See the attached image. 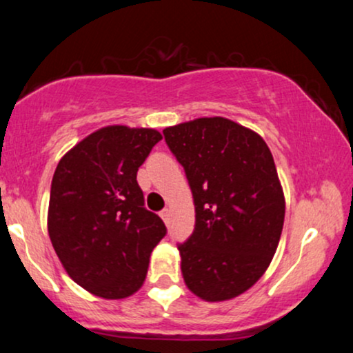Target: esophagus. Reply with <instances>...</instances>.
Listing matches in <instances>:
<instances>
[{
	"mask_svg": "<svg viewBox=\"0 0 353 353\" xmlns=\"http://www.w3.org/2000/svg\"><path fill=\"white\" fill-rule=\"evenodd\" d=\"M161 217H163V221H164V222H168V221H169V217H171V210H169V209H164L163 212H161Z\"/></svg>",
	"mask_w": 353,
	"mask_h": 353,
	"instance_id": "34e87169",
	"label": "esophagus"
}]
</instances>
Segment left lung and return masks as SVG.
Instances as JSON below:
<instances>
[{"label": "left lung", "mask_w": 353, "mask_h": 353, "mask_svg": "<svg viewBox=\"0 0 353 353\" xmlns=\"http://www.w3.org/2000/svg\"><path fill=\"white\" fill-rule=\"evenodd\" d=\"M184 168L196 228L181 244L185 285L205 302L249 290L272 262L285 197L272 152L257 132L228 117H197L164 129Z\"/></svg>", "instance_id": "left-lung-1"}]
</instances>
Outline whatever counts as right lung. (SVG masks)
Wrapping results in <instances>:
<instances>
[{
  "label": "right lung",
  "instance_id": "add662e5",
  "mask_svg": "<svg viewBox=\"0 0 353 353\" xmlns=\"http://www.w3.org/2000/svg\"><path fill=\"white\" fill-rule=\"evenodd\" d=\"M163 139L152 128L106 125L61 157L52 176L48 234L64 270L108 301L143 287L152 249L165 236L144 209L137 169Z\"/></svg>",
  "mask_w": 353,
  "mask_h": 353
}]
</instances>
